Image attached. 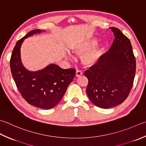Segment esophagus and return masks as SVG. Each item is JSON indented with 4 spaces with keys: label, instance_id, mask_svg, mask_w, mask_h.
I'll list each match as a JSON object with an SVG mask.
<instances>
[{
    "label": "esophagus",
    "instance_id": "1",
    "mask_svg": "<svg viewBox=\"0 0 146 146\" xmlns=\"http://www.w3.org/2000/svg\"><path fill=\"white\" fill-rule=\"evenodd\" d=\"M82 75H83V72H82V71H80V70H77V71H76V77H79V76H80Z\"/></svg>",
    "mask_w": 146,
    "mask_h": 146
}]
</instances>
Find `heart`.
<instances>
[{
    "mask_svg": "<svg viewBox=\"0 0 146 146\" xmlns=\"http://www.w3.org/2000/svg\"><path fill=\"white\" fill-rule=\"evenodd\" d=\"M96 44L97 40L96 38L85 40L80 43H77L73 45L71 48L73 53L77 55H80L90 50ZM102 52H103V48L101 47H96L92 48V50L84 54L81 56L82 63L85 66H91L95 64L101 58Z\"/></svg>",
    "mask_w": 146,
    "mask_h": 146,
    "instance_id": "1",
    "label": "heart"
}]
</instances>
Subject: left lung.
I'll list each match as a JSON object with an SVG mask.
<instances>
[{
    "label": "left lung",
    "instance_id": "1",
    "mask_svg": "<svg viewBox=\"0 0 146 146\" xmlns=\"http://www.w3.org/2000/svg\"><path fill=\"white\" fill-rule=\"evenodd\" d=\"M110 28L115 40L110 50L85 72L88 80V98L96 106L104 109L120 104L127 98L136 70L130 40L118 28Z\"/></svg>",
    "mask_w": 146,
    "mask_h": 146
}]
</instances>
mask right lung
I'll use <instances>...</instances> for the list:
<instances>
[{
  "instance_id": "right-lung-1",
  "label": "right lung",
  "mask_w": 146,
  "mask_h": 146,
  "mask_svg": "<svg viewBox=\"0 0 146 146\" xmlns=\"http://www.w3.org/2000/svg\"><path fill=\"white\" fill-rule=\"evenodd\" d=\"M44 31L33 30L17 42L11 55L10 68L16 87L26 101L33 106L49 110L61 101L76 71L62 69L55 64H50L36 71L28 70L24 66L20 53L23 42L28 37Z\"/></svg>"
}]
</instances>
